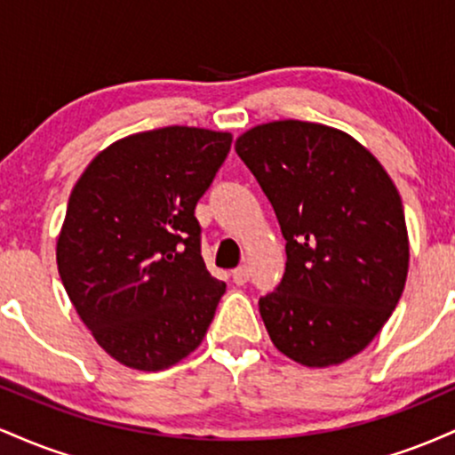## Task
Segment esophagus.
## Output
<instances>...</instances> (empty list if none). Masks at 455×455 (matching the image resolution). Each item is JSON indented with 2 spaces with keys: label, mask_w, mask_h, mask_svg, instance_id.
Returning a JSON list of instances; mask_svg holds the SVG:
<instances>
[{
  "label": "esophagus",
  "mask_w": 455,
  "mask_h": 455,
  "mask_svg": "<svg viewBox=\"0 0 455 455\" xmlns=\"http://www.w3.org/2000/svg\"><path fill=\"white\" fill-rule=\"evenodd\" d=\"M248 280H250V269H248V265H239L237 269H233V282H235V284L243 286Z\"/></svg>",
  "instance_id": "1"
}]
</instances>
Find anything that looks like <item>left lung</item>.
Segmentation results:
<instances>
[{"label":"left lung","mask_w":455,"mask_h":455,"mask_svg":"<svg viewBox=\"0 0 455 455\" xmlns=\"http://www.w3.org/2000/svg\"><path fill=\"white\" fill-rule=\"evenodd\" d=\"M286 239V267L259 299L271 342L307 368L362 353L409 271L404 207L380 162L347 132L284 119L235 143Z\"/></svg>","instance_id":"left-lung-1"}]
</instances>
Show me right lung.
<instances>
[{"instance_id": "right-lung-1", "label": "right lung", "mask_w": 455, "mask_h": 455, "mask_svg": "<svg viewBox=\"0 0 455 455\" xmlns=\"http://www.w3.org/2000/svg\"><path fill=\"white\" fill-rule=\"evenodd\" d=\"M233 137L169 126L115 140L68 201L57 269L96 342L119 363L156 372L205 338L222 280L201 257L198 198Z\"/></svg>"}]
</instances>
